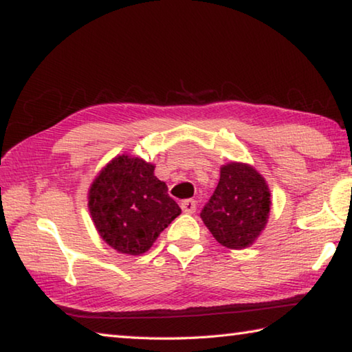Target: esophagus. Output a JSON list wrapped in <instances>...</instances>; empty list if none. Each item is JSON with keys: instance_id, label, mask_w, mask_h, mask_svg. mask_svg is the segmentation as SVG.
I'll return each mask as SVG.
<instances>
[{"instance_id": "obj_1", "label": "esophagus", "mask_w": 352, "mask_h": 352, "mask_svg": "<svg viewBox=\"0 0 352 352\" xmlns=\"http://www.w3.org/2000/svg\"><path fill=\"white\" fill-rule=\"evenodd\" d=\"M180 206H182L183 212H188V214H192V212H195V210H197V205H195V200H192V199L183 200Z\"/></svg>"}]
</instances>
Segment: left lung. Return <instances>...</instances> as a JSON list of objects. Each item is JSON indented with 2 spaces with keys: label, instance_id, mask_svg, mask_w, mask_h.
<instances>
[{
  "label": "left lung",
  "instance_id": "1",
  "mask_svg": "<svg viewBox=\"0 0 352 352\" xmlns=\"http://www.w3.org/2000/svg\"><path fill=\"white\" fill-rule=\"evenodd\" d=\"M270 189L253 166L228 163L220 168L216 190L200 217L220 245L242 250L258 239L270 214Z\"/></svg>",
  "mask_w": 352,
  "mask_h": 352
}]
</instances>
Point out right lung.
<instances>
[{"mask_svg":"<svg viewBox=\"0 0 352 352\" xmlns=\"http://www.w3.org/2000/svg\"><path fill=\"white\" fill-rule=\"evenodd\" d=\"M153 170L155 166L142 158L119 155L99 172L88 190L94 226L104 242L119 253H146L180 216V206Z\"/></svg>","mask_w":352,"mask_h":352,"instance_id":"obj_1","label":"right lung"}]
</instances>
